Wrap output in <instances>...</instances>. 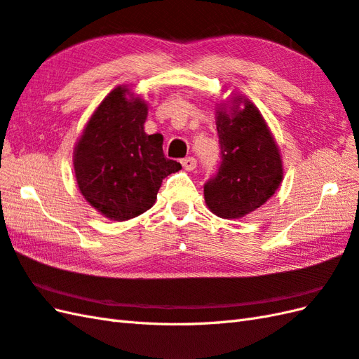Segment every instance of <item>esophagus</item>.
<instances>
[{
    "label": "esophagus",
    "mask_w": 359,
    "mask_h": 359,
    "mask_svg": "<svg viewBox=\"0 0 359 359\" xmlns=\"http://www.w3.org/2000/svg\"><path fill=\"white\" fill-rule=\"evenodd\" d=\"M182 165L187 171H193L197 166V161L194 159V157H185V159L182 161Z\"/></svg>",
    "instance_id": "esophagus-1"
}]
</instances>
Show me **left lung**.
<instances>
[{
	"mask_svg": "<svg viewBox=\"0 0 359 359\" xmlns=\"http://www.w3.org/2000/svg\"><path fill=\"white\" fill-rule=\"evenodd\" d=\"M215 125L222 162L219 172L205 183V202L222 219H241L281 185V154L260 110L245 96L219 104Z\"/></svg>",
	"mask_w": 359,
	"mask_h": 359,
	"instance_id": "left-lung-1",
	"label": "left lung"
}]
</instances>
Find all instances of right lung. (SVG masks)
Returning <instances> with one entry per match:
<instances>
[{"label":"right lung","instance_id":"obj_1","mask_svg":"<svg viewBox=\"0 0 359 359\" xmlns=\"http://www.w3.org/2000/svg\"><path fill=\"white\" fill-rule=\"evenodd\" d=\"M148 105L127 86L108 93L73 151L78 188L104 217L123 222L156 203L162 180L182 170L163 154V136L147 135Z\"/></svg>","mask_w":359,"mask_h":359}]
</instances>
